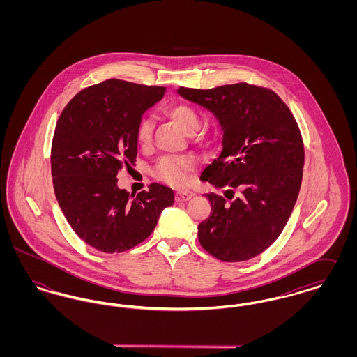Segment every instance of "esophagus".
I'll return each instance as SVG.
<instances>
[{
    "label": "esophagus",
    "mask_w": 357,
    "mask_h": 357,
    "mask_svg": "<svg viewBox=\"0 0 357 357\" xmlns=\"http://www.w3.org/2000/svg\"><path fill=\"white\" fill-rule=\"evenodd\" d=\"M192 197H194V192H191V191H178L175 195V199L178 202H181V201H188Z\"/></svg>",
    "instance_id": "34e87169"
}]
</instances>
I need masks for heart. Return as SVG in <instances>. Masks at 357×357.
Wrapping results in <instances>:
<instances>
[{
	"mask_svg": "<svg viewBox=\"0 0 357 357\" xmlns=\"http://www.w3.org/2000/svg\"><path fill=\"white\" fill-rule=\"evenodd\" d=\"M171 119L175 120L186 132L191 134L198 130L201 120L194 108L187 104H172L166 109ZM153 120L143 118L137 127V140L142 144H147L153 136ZM195 170V160L188 156H165L155 165V175L172 186L186 185Z\"/></svg>",
	"mask_w": 357,
	"mask_h": 357,
	"instance_id": "b5f03b06",
	"label": "heart"
}]
</instances>
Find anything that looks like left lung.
<instances>
[{
	"instance_id": "left-lung-1",
	"label": "left lung",
	"mask_w": 357,
	"mask_h": 357,
	"mask_svg": "<svg viewBox=\"0 0 357 357\" xmlns=\"http://www.w3.org/2000/svg\"><path fill=\"white\" fill-rule=\"evenodd\" d=\"M178 93L210 111L223 134L221 153L201 181L226 188L231 202L204 194L211 213L198 226L202 248L225 262L261 255L282 233L300 192L304 144L297 121L275 92L257 85L181 86Z\"/></svg>"
}]
</instances>
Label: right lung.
Returning <instances> with one entry per match:
<instances>
[{
	"label": "right lung",
	"instance_id": "1",
	"mask_svg": "<svg viewBox=\"0 0 357 357\" xmlns=\"http://www.w3.org/2000/svg\"><path fill=\"white\" fill-rule=\"evenodd\" d=\"M163 95L165 86L109 79L80 91L57 120L51 151L57 202L75 233L104 253L143 242L174 204L170 187L153 183L134 197L116 178L134 165L139 123Z\"/></svg>",
	"mask_w": 357,
	"mask_h": 357
}]
</instances>
